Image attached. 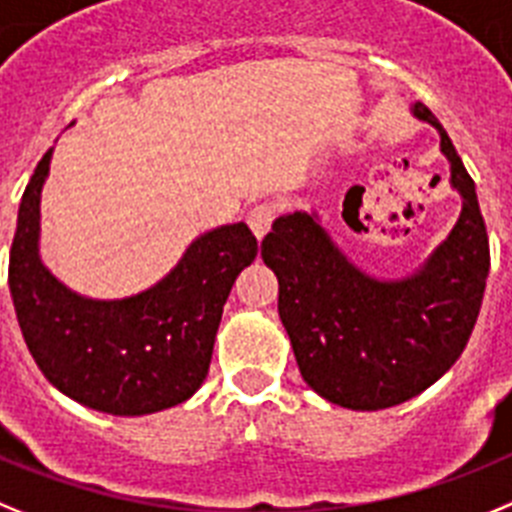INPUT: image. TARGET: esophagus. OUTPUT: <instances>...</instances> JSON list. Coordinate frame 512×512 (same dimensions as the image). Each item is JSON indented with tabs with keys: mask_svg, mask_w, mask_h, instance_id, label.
<instances>
[{
	"mask_svg": "<svg viewBox=\"0 0 512 512\" xmlns=\"http://www.w3.org/2000/svg\"><path fill=\"white\" fill-rule=\"evenodd\" d=\"M273 219H275L273 203H260V206H255L250 213H247V224H250L252 234H255L257 239H262L265 234H268Z\"/></svg>",
	"mask_w": 512,
	"mask_h": 512,
	"instance_id": "obj_1",
	"label": "esophagus"
}]
</instances>
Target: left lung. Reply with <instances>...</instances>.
<instances>
[{
    "mask_svg": "<svg viewBox=\"0 0 512 512\" xmlns=\"http://www.w3.org/2000/svg\"><path fill=\"white\" fill-rule=\"evenodd\" d=\"M410 113L438 131L448 182L461 198L448 237L412 273L379 278L358 268L317 208L283 213L262 239L301 379L348 410H386L441 379L464 353L490 275L474 180L438 118L422 102Z\"/></svg>",
    "mask_w": 512,
    "mask_h": 512,
    "instance_id": "left-lung-1",
    "label": "left lung"
}]
</instances>
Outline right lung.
<instances>
[{"instance_id":"add662e5","label":"right lung","mask_w":512,"mask_h":512,"mask_svg":"<svg viewBox=\"0 0 512 512\" xmlns=\"http://www.w3.org/2000/svg\"><path fill=\"white\" fill-rule=\"evenodd\" d=\"M51 157L48 149L22 193L10 252L12 304L30 355L61 394L90 410L139 417L182 404L206 381L224 304L257 257V239L242 221L216 226L144 291L84 296L41 257V193Z\"/></svg>"}]
</instances>
